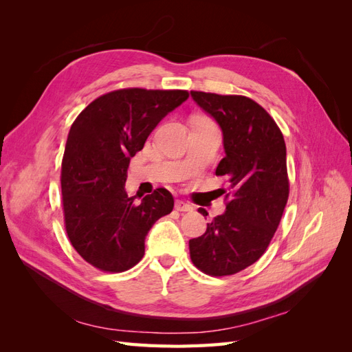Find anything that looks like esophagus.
<instances>
[{
    "label": "esophagus",
    "mask_w": 352,
    "mask_h": 352,
    "mask_svg": "<svg viewBox=\"0 0 352 352\" xmlns=\"http://www.w3.org/2000/svg\"><path fill=\"white\" fill-rule=\"evenodd\" d=\"M175 208H176L177 211H192V210H194L192 206L188 204V202H185V201H182V199H177V201L175 202Z\"/></svg>",
    "instance_id": "34e87169"
}]
</instances>
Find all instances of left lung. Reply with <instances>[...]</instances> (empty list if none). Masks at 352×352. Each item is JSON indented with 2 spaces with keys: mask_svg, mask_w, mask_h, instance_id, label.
<instances>
[{
  "mask_svg": "<svg viewBox=\"0 0 352 352\" xmlns=\"http://www.w3.org/2000/svg\"><path fill=\"white\" fill-rule=\"evenodd\" d=\"M190 97L220 126L226 155L216 175L230 186L226 211L207 223L204 235L189 241L190 260L210 276L235 274L261 257L280 223L289 197L285 140L251 98L199 91H190Z\"/></svg>",
  "mask_w": 352,
  "mask_h": 352,
  "instance_id": "8db88e82",
  "label": "left lung"
}]
</instances>
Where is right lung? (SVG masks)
<instances>
[{"label": "right lung", "instance_id": "add662e5", "mask_svg": "<svg viewBox=\"0 0 352 352\" xmlns=\"http://www.w3.org/2000/svg\"><path fill=\"white\" fill-rule=\"evenodd\" d=\"M186 91L119 89L85 109L70 127L61 163L67 236L80 257L120 273L141 261L154 223L172 212L164 188L136 202L124 184L131 158L164 117L188 100Z\"/></svg>", "mask_w": 352, "mask_h": 352}]
</instances>
